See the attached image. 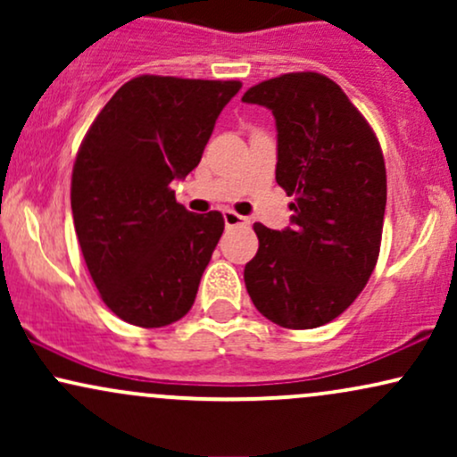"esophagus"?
<instances>
[{
    "label": "esophagus",
    "instance_id": "esophagus-1",
    "mask_svg": "<svg viewBox=\"0 0 457 457\" xmlns=\"http://www.w3.org/2000/svg\"><path fill=\"white\" fill-rule=\"evenodd\" d=\"M223 221H225V228H234V225H246V223H249V219L240 217L238 212H234V211H229V208H225V211H223Z\"/></svg>",
    "mask_w": 457,
    "mask_h": 457
}]
</instances>
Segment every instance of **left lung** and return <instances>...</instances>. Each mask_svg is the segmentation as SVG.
I'll return each mask as SVG.
<instances>
[{"label": "left lung", "mask_w": 457, "mask_h": 457, "mask_svg": "<svg viewBox=\"0 0 457 457\" xmlns=\"http://www.w3.org/2000/svg\"><path fill=\"white\" fill-rule=\"evenodd\" d=\"M245 103L277 122V185L295 202L292 225L255 223L258 253L245 286L264 318L316 328L344 313L376 269L386 206L378 139L333 79L287 72L249 87Z\"/></svg>", "instance_id": "left-lung-1"}]
</instances>
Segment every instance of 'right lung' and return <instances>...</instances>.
I'll use <instances>...</instances> for the list:
<instances>
[{"mask_svg":"<svg viewBox=\"0 0 457 457\" xmlns=\"http://www.w3.org/2000/svg\"><path fill=\"white\" fill-rule=\"evenodd\" d=\"M240 81L141 75L96 115L72 167L71 206L103 303L159 328L187 316L221 238L219 211L188 212L170 185L197 167Z\"/></svg>","mask_w":457,"mask_h":457,"instance_id":"add662e5","label":"right lung"}]
</instances>
